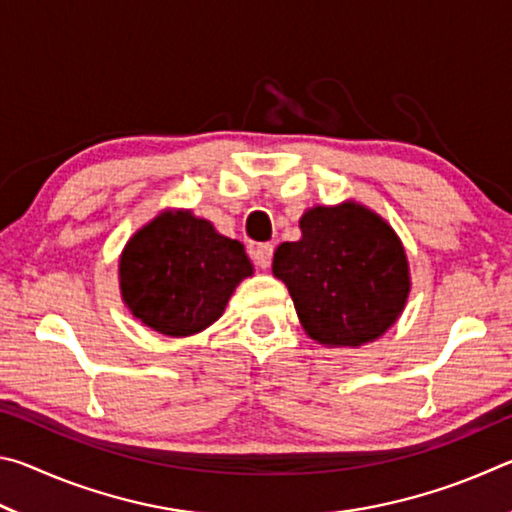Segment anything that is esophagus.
Returning <instances> with one entry per match:
<instances>
[{"instance_id":"1","label":"esophagus","mask_w":512,"mask_h":512,"mask_svg":"<svg viewBox=\"0 0 512 512\" xmlns=\"http://www.w3.org/2000/svg\"><path fill=\"white\" fill-rule=\"evenodd\" d=\"M253 259H255V264L259 268H268V266H271V259H273V246L271 244H259L255 248Z\"/></svg>"}]
</instances>
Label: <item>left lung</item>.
<instances>
[{"label":"left lung","mask_w":512,"mask_h":512,"mask_svg":"<svg viewBox=\"0 0 512 512\" xmlns=\"http://www.w3.org/2000/svg\"><path fill=\"white\" fill-rule=\"evenodd\" d=\"M298 241L273 255V275L287 284L300 325L325 348H361L402 316L411 293L402 239L357 201L314 205L300 216Z\"/></svg>","instance_id":"left-lung-1"}]
</instances>
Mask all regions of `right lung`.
<instances>
[{
    "mask_svg": "<svg viewBox=\"0 0 512 512\" xmlns=\"http://www.w3.org/2000/svg\"><path fill=\"white\" fill-rule=\"evenodd\" d=\"M255 273L237 239L223 237L192 210H162L126 241L119 291L153 332L183 339L210 327L241 280Z\"/></svg>",
    "mask_w": 512,
    "mask_h": 512,
    "instance_id": "add662e5",
    "label": "right lung"
}]
</instances>
